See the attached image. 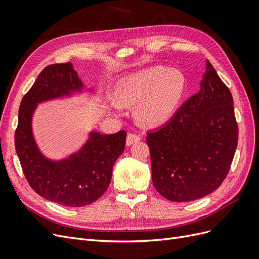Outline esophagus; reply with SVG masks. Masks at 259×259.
<instances>
[{
    "instance_id": "34e87169",
    "label": "esophagus",
    "mask_w": 259,
    "mask_h": 259,
    "mask_svg": "<svg viewBox=\"0 0 259 259\" xmlns=\"http://www.w3.org/2000/svg\"><path fill=\"white\" fill-rule=\"evenodd\" d=\"M140 140H141L140 136L135 135V134H129L127 137V141H125V144H127L128 147H130V145H132L136 142H139Z\"/></svg>"
}]
</instances>
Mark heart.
I'll return each instance as SVG.
<instances>
[{"instance_id":"1","label":"heart","mask_w":259,"mask_h":259,"mask_svg":"<svg viewBox=\"0 0 259 259\" xmlns=\"http://www.w3.org/2000/svg\"><path fill=\"white\" fill-rule=\"evenodd\" d=\"M186 90L183 73L163 66H150L119 79L111 108L137 105V117L147 125H162L174 117Z\"/></svg>"}]
</instances>
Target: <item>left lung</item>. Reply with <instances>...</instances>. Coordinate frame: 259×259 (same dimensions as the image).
<instances>
[{"label":"left lung","instance_id":"8db88e82","mask_svg":"<svg viewBox=\"0 0 259 259\" xmlns=\"http://www.w3.org/2000/svg\"><path fill=\"white\" fill-rule=\"evenodd\" d=\"M233 97L205 61L200 90L163 127L148 134L152 182L174 202L200 199L227 177L238 139Z\"/></svg>","mask_w":259,"mask_h":259}]
</instances>
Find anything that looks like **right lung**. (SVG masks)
<instances>
[{"instance_id":"add662e5","label":"right lung","mask_w":259,"mask_h":259,"mask_svg":"<svg viewBox=\"0 0 259 259\" xmlns=\"http://www.w3.org/2000/svg\"><path fill=\"white\" fill-rule=\"evenodd\" d=\"M83 91L95 95L72 63L51 64L40 72L18 110L15 149L26 180L39 196L65 207H83L104 195L127 138L124 130L114 135L92 130L86 142L69 156L51 160L42 153L32 134V116L38 104L73 97Z\"/></svg>"}]
</instances>
